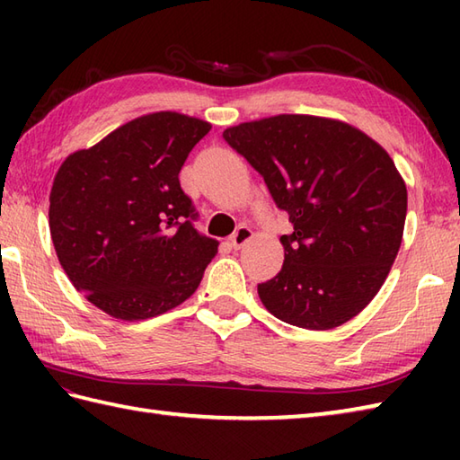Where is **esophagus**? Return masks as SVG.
<instances>
[{
  "label": "esophagus",
  "mask_w": 460,
  "mask_h": 460,
  "mask_svg": "<svg viewBox=\"0 0 460 460\" xmlns=\"http://www.w3.org/2000/svg\"><path fill=\"white\" fill-rule=\"evenodd\" d=\"M252 235H255V233H252L249 227H239L235 233H233L231 239H229L231 247H233V249H241V247H245L247 243L252 239Z\"/></svg>",
  "instance_id": "1"
}]
</instances>
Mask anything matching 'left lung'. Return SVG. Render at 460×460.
I'll return each mask as SVG.
<instances>
[{"mask_svg": "<svg viewBox=\"0 0 460 460\" xmlns=\"http://www.w3.org/2000/svg\"><path fill=\"white\" fill-rule=\"evenodd\" d=\"M223 138L295 225L280 237V272L257 287L265 308L306 330L359 314L402 247L407 188L389 154L354 126L308 114L243 122Z\"/></svg>", "mask_w": 460, "mask_h": 460, "instance_id": "1", "label": "left lung"}]
</instances>
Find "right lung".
<instances>
[{
  "mask_svg": "<svg viewBox=\"0 0 460 460\" xmlns=\"http://www.w3.org/2000/svg\"><path fill=\"white\" fill-rule=\"evenodd\" d=\"M209 122L154 112L58 168L49 229L73 287L119 320L164 314L199 287L219 243L193 227L180 170Z\"/></svg>",
  "mask_w": 460,
  "mask_h": 460,
  "instance_id": "right-lung-1",
  "label": "right lung"
}]
</instances>
